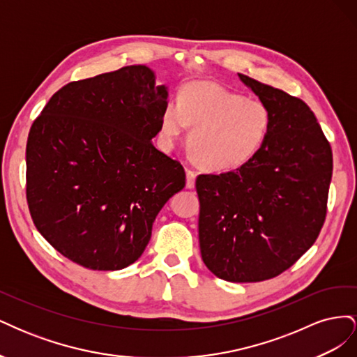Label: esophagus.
<instances>
[{"mask_svg": "<svg viewBox=\"0 0 357 357\" xmlns=\"http://www.w3.org/2000/svg\"><path fill=\"white\" fill-rule=\"evenodd\" d=\"M195 178H197L195 172L188 169V171H186V188H188V189H193V188H195Z\"/></svg>", "mask_w": 357, "mask_h": 357, "instance_id": "34e87169", "label": "esophagus"}]
</instances>
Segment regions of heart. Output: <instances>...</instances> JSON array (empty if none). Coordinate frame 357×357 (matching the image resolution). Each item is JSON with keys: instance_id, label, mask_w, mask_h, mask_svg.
Segmentation results:
<instances>
[{"instance_id": "b5f03b06", "label": "heart", "mask_w": 357, "mask_h": 357, "mask_svg": "<svg viewBox=\"0 0 357 357\" xmlns=\"http://www.w3.org/2000/svg\"><path fill=\"white\" fill-rule=\"evenodd\" d=\"M189 125V149L198 164L210 171H232L261 152L271 129V112L262 101L244 98L219 83L193 80L181 89L178 102L168 101L162 109V147H174Z\"/></svg>"}]
</instances>
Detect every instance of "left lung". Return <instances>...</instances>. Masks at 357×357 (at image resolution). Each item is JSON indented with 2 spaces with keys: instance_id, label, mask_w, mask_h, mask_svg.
I'll return each mask as SVG.
<instances>
[{
  "instance_id": "8db88e82",
  "label": "left lung",
  "mask_w": 357,
  "mask_h": 357,
  "mask_svg": "<svg viewBox=\"0 0 357 357\" xmlns=\"http://www.w3.org/2000/svg\"><path fill=\"white\" fill-rule=\"evenodd\" d=\"M271 112L264 147L235 171L201 174L199 247L210 271L256 283L286 271L314 244L326 215L332 150L310 107L238 74Z\"/></svg>"
}]
</instances>
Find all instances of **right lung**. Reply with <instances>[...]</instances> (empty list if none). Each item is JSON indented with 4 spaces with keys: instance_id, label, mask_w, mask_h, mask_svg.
<instances>
[{
    "instance_id": "add662e5",
    "label": "right lung",
    "mask_w": 357,
    "mask_h": 357,
    "mask_svg": "<svg viewBox=\"0 0 357 357\" xmlns=\"http://www.w3.org/2000/svg\"><path fill=\"white\" fill-rule=\"evenodd\" d=\"M146 66L63 86L31 126L26 199L38 232L70 261L117 271L143 255L165 202L185 188L180 162L152 138L168 100Z\"/></svg>"
}]
</instances>
